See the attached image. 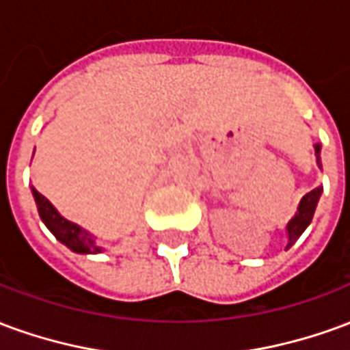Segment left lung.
I'll return each instance as SVG.
<instances>
[{
	"mask_svg": "<svg viewBox=\"0 0 350 350\" xmlns=\"http://www.w3.org/2000/svg\"><path fill=\"white\" fill-rule=\"evenodd\" d=\"M315 159L317 167L323 170V163H321V144H315ZM323 195V187L319 185L313 191H309L308 195H304L301 200L298 202V208H296V213L288 219L286 223V250L293 245L301 234L304 230L309 227V223L313 219V213H315V208L319 204V198Z\"/></svg>",
	"mask_w": 350,
	"mask_h": 350,
	"instance_id": "1",
	"label": "left lung"
}]
</instances>
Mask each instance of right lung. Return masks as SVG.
Returning <instances> with one entry per match:
<instances>
[{"instance_id":"obj_1","label":"right lung","mask_w":350,"mask_h":350,"mask_svg":"<svg viewBox=\"0 0 350 350\" xmlns=\"http://www.w3.org/2000/svg\"><path fill=\"white\" fill-rule=\"evenodd\" d=\"M31 193H33L37 212L41 215L42 223L64 245H67L75 253H80V255H97V253L105 251V247H100L90 230L82 228L72 221L65 219L64 215L56 210V206L52 204L46 197H42L35 187H31Z\"/></svg>"}]
</instances>
